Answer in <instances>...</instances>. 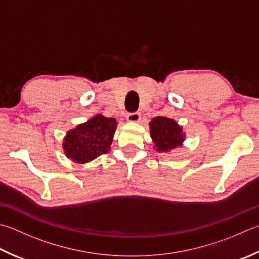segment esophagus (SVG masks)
Segmentation results:
<instances>
[{
	"instance_id": "obj_1",
	"label": "esophagus",
	"mask_w": 259,
	"mask_h": 259,
	"mask_svg": "<svg viewBox=\"0 0 259 259\" xmlns=\"http://www.w3.org/2000/svg\"><path fill=\"white\" fill-rule=\"evenodd\" d=\"M140 118H141V115L139 112H131L126 115V120L130 121V122H138Z\"/></svg>"
}]
</instances>
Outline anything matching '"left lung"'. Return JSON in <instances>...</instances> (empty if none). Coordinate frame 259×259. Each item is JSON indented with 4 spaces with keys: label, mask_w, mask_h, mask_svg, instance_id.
Segmentation results:
<instances>
[{
    "label": "left lung",
    "mask_w": 259,
    "mask_h": 259,
    "mask_svg": "<svg viewBox=\"0 0 259 259\" xmlns=\"http://www.w3.org/2000/svg\"><path fill=\"white\" fill-rule=\"evenodd\" d=\"M150 136L157 151H169L183 145L185 134L182 126L173 119L157 116L149 123Z\"/></svg>",
    "instance_id": "1"
}]
</instances>
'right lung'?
<instances>
[{
	"label": "right lung",
	"instance_id": "add662e5",
	"mask_svg": "<svg viewBox=\"0 0 259 259\" xmlns=\"http://www.w3.org/2000/svg\"><path fill=\"white\" fill-rule=\"evenodd\" d=\"M115 129V119L102 114L95 115L66 134L63 143L64 153L75 163H89L110 150Z\"/></svg>",
	"mask_w": 259,
	"mask_h": 259
}]
</instances>
